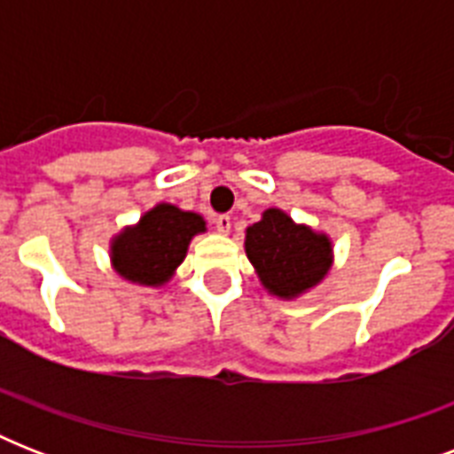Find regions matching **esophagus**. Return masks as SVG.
Returning <instances> with one entry per match:
<instances>
[{"mask_svg": "<svg viewBox=\"0 0 454 454\" xmlns=\"http://www.w3.org/2000/svg\"><path fill=\"white\" fill-rule=\"evenodd\" d=\"M214 226H216V231H219L221 235H226L228 231H231V216H228V214H221V216L214 219Z\"/></svg>", "mask_w": 454, "mask_h": 454, "instance_id": "esophagus-1", "label": "esophagus"}]
</instances>
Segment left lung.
<instances>
[{
  "mask_svg": "<svg viewBox=\"0 0 454 454\" xmlns=\"http://www.w3.org/2000/svg\"><path fill=\"white\" fill-rule=\"evenodd\" d=\"M245 252L263 290L278 299H297L323 283L334 252L327 233L297 223L290 214L270 207L245 231Z\"/></svg>",
  "mask_w": 454,
  "mask_h": 454,
  "instance_id": "left-lung-1",
  "label": "left lung"
}]
</instances>
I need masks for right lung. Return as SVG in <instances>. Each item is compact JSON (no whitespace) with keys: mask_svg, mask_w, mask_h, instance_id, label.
<instances>
[{"mask_svg":"<svg viewBox=\"0 0 454 454\" xmlns=\"http://www.w3.org/2000/svg\"><path fill=\"white\" fill-rule=\"evenodd\" d=\"M205 231L200 214L160 202L110 240V263L131 285L162 287L184 263L192 238Z\"/></svg>","mask_w":454,"mask_h":454,"instance_id":"right-lung-1","label":"right lung"}]
</instances>
